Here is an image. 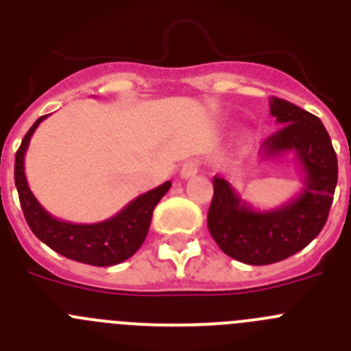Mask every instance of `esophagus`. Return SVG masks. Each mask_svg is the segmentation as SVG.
<instances>
[{
	"mask_svg": "<svg viewBox=\"0 0 351 351\" xmlns=\"http://www.w3.org/2000/svg\"><path fill=\"white\" fill-rule=\"evenodd\" d=\"M198 172V161H186L184 165L181 167V178L182 179H190L193 176H197Z\"/></svg>",
	"mask_w": 351,
	"mask_h": 351,
	"instance_id": "34e87169",
	"label": "esophagus"
}]
</instances>
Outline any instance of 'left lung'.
Here are the masks:
<instances>
[{"instance_id": "1", "label": "left lung", "mask_w": 351, "mask_h": 351, "mask_svg": "<svg viewBox=\"0 0 351 351\" xmlns=\"http://www.w3.org/2000/svg\"><path fill=\"white\" fill-rule=\"evenodd\" d=\"M271 116L280 128L263 141L262 160L291 153L302 172V190L283 206L256 210L228 181L214 178L207 226L223 253L250 265L281 262L320 234L337 184V156L322 121L308 110L272 96Z\"/></svg>"}]
</instances>
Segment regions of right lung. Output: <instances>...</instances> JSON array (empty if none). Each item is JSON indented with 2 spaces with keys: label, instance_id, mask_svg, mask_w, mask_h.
<instances>
[{
  "label": "right lung",
  "instance_id": "obj_1",
  "mask_svg": "<svg viewBox=\"0 0 351 351\" xmlns=\"http://www.w3.org/2000/svg\"><path fill=\"white\" fill-rule=\"evenodd\" d=\"M45 117L47 116L35 121V125L24 135L23 144L15 154V188L31 232L56 253L75 262L89 263L96 267H110L125 262L135 255L144 243L154 207L170 190L172 182L167 181L147 193L138 195L125 209H121L116 216L105 221L80 225L54 218L31 193L24 173V156L27 145L35 130Z\"/></svg>",
  "mask_w": 351,
  "mask_h": 351
}]
</instances>
